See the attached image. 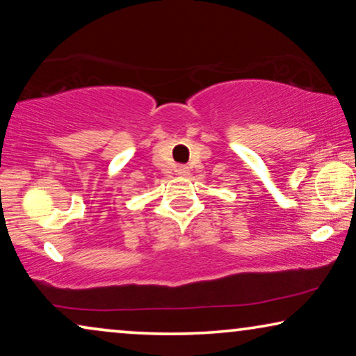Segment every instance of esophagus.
Here are the masks:
<instances>
[{
    "label": "esophagus",
    "mask_w": 356,
    "mask_h": 356,
    "mask_svg": "<svg viewBox=\"0 0 356 356\" xmlns=\"http://www.w3.org/2000/svg\"><path fill=\"white\" fill-rule=\"evenodd\" d=\"M186 172H188V170L184 168V167H179V168H178V173H186Z\"/></svg>",
    "instance_id": "obj_1"
}]
</instances>
